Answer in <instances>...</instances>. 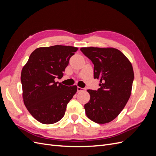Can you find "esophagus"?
Wrapping results in <instances>:
<instances>
[{"label":"esophagus","instance_id":"obj_1","mask_svg":"<svg viewBox=\"0 0 156 156\" xmlns=\"http://www.w3.org/2000/svg\"><path fill=\"white\" fill-rule=\"evenodd\" d=\"M86 89L85 88H81L78 87H77V92H83V91H85Z\"/></svg>","mask_w":156,"mask_h":156}]
</instances>
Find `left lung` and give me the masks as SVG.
<instances>
[{
	"label": "left lung",
	"mask_w": 156,
	"mask_h": 156,
	"mask_svg": "<svg viewBox=\"0 0 156 156\" xmlns=\"http://www.w3.org/2000/svg\"><path fill=\"white\" fill-rule=\"evenodd\" d=\"M81 51L94 64V77L100 80L98 90H87L90 101L84 105L89 119L106 124L119 116L129 99L134 79L129 59L119 49L81 48Z\"/></svg>",
	"instance_id": "left-lung-1"
}]
</instances>
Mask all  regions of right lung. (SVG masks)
<instances>
[{
  "instance_id": "1",
  "label": "right lung",
  "mask_w": 156,
  "mask_h": 156,
  "mask_svg": "<svg viewBox=\"0 0 156 156\" xmlns=\"http://www.w3.org/2000/svg\"><path fill=\"white\" fill-rule=\"evenodd\" d=\"M77 50L59 45L37 48L22 69L23 102L30 115L42 124H52L62 119L77 92L76 85L65 86L55 79L63 77L69 58Z\"/></svg>"
}]
</instances>
